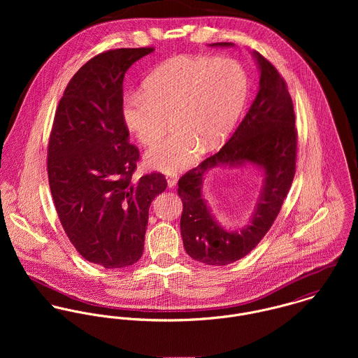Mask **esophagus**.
Returning a JSON list of instances; mask_svg holds the SVG:
<instances>
[{
	"label": "esophagus",
	"instance_id": "1",
	"mask_svg": "<svg viewBox=\"0 0 358 358\" xmlns=\"http://www.w3.org/2000/svg\"><path fill=\"white\" fill-rule=\"evenodd\" d=\"M166 183H168V187H173V186H176V183H178V176L176 175H169V176H166Z\"/></svg>",
	"mask_w": 358,
	"mask_h": 358
}]
</instances>
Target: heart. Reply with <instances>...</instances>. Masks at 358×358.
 Masks as SVG:
<instances>
[{"mask_svg":"<svg viewBox=\"0 0 358 358\" xmlns=\"http://www.w3.org/2000/svg\"><path fill=\"white\" fill-rule=\"evenodd\" d=\"M248 96V76L234 59L176 56L158 66L143 83V94L128 96L122 118L145 146L146 164L164 173H178L199 161L205 149L227 139Z\"/></svg>","mask_w":358,"mask_h":358,"instance_id":"b5f03b06","label":"heart"}]
</instances>
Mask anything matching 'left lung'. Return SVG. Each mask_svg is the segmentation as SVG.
Wrapping results in <instances>:
<instances>
[{
  "mask_svg": "<svg viewBox=\"0 0 358 358\" xmlns=\"http://www.w3.org/2000/svg\"><path fill=\"white\" fill-rule=\"evenodd\" d=\"M213 48L231 43L209 44ZM259 70L255 101L227 143L179 179L183 203L180 234L189 256L209 266H224L248 255L271 227L295 175V113L285 81L260 53L251 52ZM252 164L262 180L255 212L243 227L224 228L211 213L203 182L215 167Z\"/></svg>",
  "mask_w": 358,
  "mask_h": 358,
  "instance_id": "obj_1",
  "label": "left lung"
}]
</instances>
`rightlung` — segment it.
<instances>
[{
  "label": "right lung",
  "instance_id": "add662e5",
  "mask_svg": "<svg viewBox=\"0 0 358 358\" xmlns=\"http://www.w3.org/2000/svg\"><path fill=\"white\" fill-rule=\"evenodd\" d=\"M153 48L103 52L70 80L55 114L48 178L60 223L88 262L122 268L143 254L149 208L166 189L161 173H132L139 152L122 118L128 69Z\"/></svg>",
  "mask_w": 358,
  "mask_h": 358
}]
</instances>
